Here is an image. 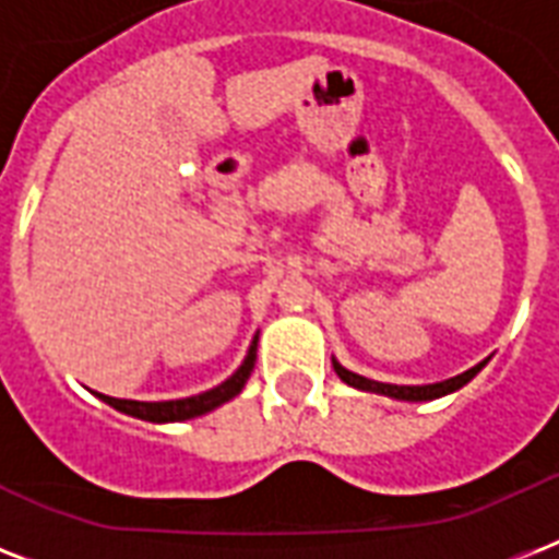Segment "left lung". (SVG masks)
<instances>
[{
    "instance_id": "1",
    "label": "left lung",
    "mask_w": 559,
    "mask_h": 559,
    "mask_svg": "<svg viewBox=\"0 0 559 559\" xmlns=\"http://www.w3.org/2000/svg\"><path fill=\"white\" fill-rule=\"evenodd\" d=\"M485 366H487V359L469 368V371L459 373V377H450V380H441V382H429V385H394V382L368 380V377H362V373L348 371V368L340 366V362L333 359V371L340 373L342 382H348V385H354V389L359 391H371V394H382V397H394V400H408V403H424V400H438L443 397V394H452V391H459L461 385H467V382L473 380V377H476Z\"/></svg>"
}]
</instances>
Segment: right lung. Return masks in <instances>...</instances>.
Returning <instances> with one entry per match:
<instances>
[{"mask_svg":"<svg viewBox=\"0 0 559 559\" xmlns=\"http://www.w3.org/2000/svg\"><path fill=\"white\" fill-rule=\"evenodd\" d=\"M254 359H258V336L252 340L249 350H246L243 362L237 368L228 380H223L214 389L202 391V394H193V397H179V400H159V403H144V400H118L109 397V394H98L95 391V397H100L107 406L118 408V412H124L130 417H139V420H151V424H179V420H191V417L209 415L217 406L228 403L231 397H237L240 391H243L246 380L252 377Z\"/></svg>","mask_w":559,"mask_h":559,"instance_id":"obj_1","label":"right lung"}]
</instances>
